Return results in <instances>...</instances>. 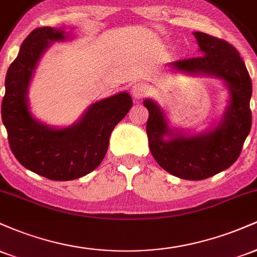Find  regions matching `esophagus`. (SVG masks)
<instances>
[{"label": "esophagus", "mask_w": 257, "mask_h": 257, "mask_svg": "<svg viewBox=\"0 0 257 257\" xmlns=\"http://www.w3.org/2000/svg\"><path fill=\"white\" fill-rule=\"evenodd\" d=\"M150 88L146 83H143V82H138L132 87V95L134 99H141L149 93Z\"/></svg>", "instance_id": "obj_1"}]
</instances>
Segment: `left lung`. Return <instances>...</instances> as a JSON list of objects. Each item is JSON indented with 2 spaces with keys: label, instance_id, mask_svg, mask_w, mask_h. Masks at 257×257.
Instances as JSON below:
<instances>
[{
  "label": "left lung",
  "instance_id": "1",
  "mask_svg": "<svg viewBox=\"0 0 257 257\" xmlns=\"http://www.w3.org/2000/svg\"><path fill=\"white\" fill-rule=\"evenodd\" d=\"M202 57L170 63L173 72L221 79L228 102L220 119L202 133L169 125L157 101L144 100L149 110L146 133L156 162L168 173L185 180H204L229 168L239 157L251 128V79L239 53L226 41L193 32Z\"/></svg>",
  "mask_w": 257,
  "mask_h": 257
}]
</instances>
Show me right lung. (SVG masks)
<instances>
[{
	"instance_id": "1",
	"label": "right lung",
	"mask_w": 257,
	"mask_h": 257,
	"mask_svg": "<svg viewBox=\"0 0 257 257\" xmlns=\"http://www.w3.org/2000/svg\"><path fill=\"white\" fill-rule=\"evenodd\" d=\"M72 38L63 28H37L25 38L6 76L2 122L13 155L26 169L54 181H69L93 172L107 152L113 128L133 106L131 94H114L89 105L75 123L48 125L32 114L29 87L38 61L55 42Z\"/></svg>"
}]
</instances>
